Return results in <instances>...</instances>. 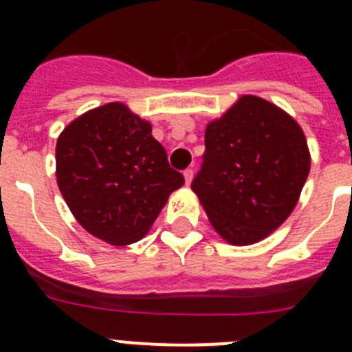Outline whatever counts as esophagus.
Segmentation results:
<instances>
[{
  "mask_svg": "<svg viewBox=\"0 0 352 352\" xmlns=\"http://www.w3.org/2000/svg\"><path fill=\"white\" fill-rule=\"evenodd\" d=\"M183 176H185V182H186V185H190V183H192V179H194V170H192V169H186L185 173H183Z\"/></svg>",
  "mask_w": 352,
  "mask_h": 352,
  "instance_id": "esophagus-1",
  "label": "esophagus"
}]
</instances>
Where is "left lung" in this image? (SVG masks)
I'll return each mask as SVG.
<instances>
[{
	"label": "left lung",
	"instance_id": "8db88e82",
	"mask_svg": "<svg viewBox=\"0 0 352 352\" xmlns=\"http://www.w3.org/2000/svg\"><path fill=\"white\" fill-rule=\"evenodd\" d=\"M204 142L192 190L214 231L236 247L268 238L296 208L310 173L298 121L261 96L241 95L208 123Z\"/></svg>",
	"mask_w": 352,
	"mask_h": 352
}]
</instances>
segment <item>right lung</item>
I'll list each match as a JSON object with an SVG mask.
<instances>
[{"instance_id": "right-lung-1", "label": "right lung", "mask_w": 352, "mask_h": 352, "mask_svg": "<svg viewBox=\"0 0 352 352\" xmlns=\"http://www.w3.org/2000/svg\"><path fill=\"white\" fill-rule=\"evenodd\" d=\"M56 182L77 222L125 247L144 238L185 179L169 167L151 123L109 102L70 121L56 142Z\"/></svg>"}]
</instances>
